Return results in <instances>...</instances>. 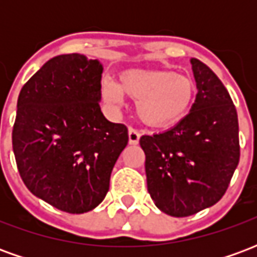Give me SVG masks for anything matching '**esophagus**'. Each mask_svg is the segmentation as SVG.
<instances>
[{
    "mask_svg": "<svg viewBox=\"0 0 257 257\" xmlns=\"http://www.w3.org/2000/svg\"><path fill=\"white\" fill-rule=\"evenodd\" d=\"M128 140H129V145H138L140 140L139 131H136V129H134V128H129Z\"/></svg>",
    "mask_w": 257,
    "mask_h": 257,
    "instance_id": "obj_1",
    "label": "esophagus"
}]
</instances>
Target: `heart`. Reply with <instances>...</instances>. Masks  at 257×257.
<instances>
[{"label": "heart", "mask_w": 257, "mask_h": 257, "mask_svg": "<svg viewBox=\"0 0 257 257\" xmlns=\"http://www.w3.org/2000/svg\"><path fill=\"white\" fill-rule=\"evenodd\" d=\"M100 93L108 106L118 108L122 95L136 101V114L149 126L167 128L182 121L195 101L197 84L190 75L167 68H129L117 84L101 82Z\"/></svg>", "instance_id": "obj_1"}]
</instances>
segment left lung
Returning a JSON list of instances; mask_svg holds the SVG:
<instances>
[{"mask_svg": "<svg viewBox=\"0 0 257 257\" xmlns=\"http://www.w3.org/2000/svg\"><path fill=\"white\" fill-rule=\"evenodd\" d=\"M197 84L190 112L165 132L145 135L147 190L164 213L186 217L215 205L239 161L237 110L212 70L190 59Z\"/></svg>", "mask_w": 257, "mask_h": 257, "instance_id": "1", "label": "left lung"}]
</instances>
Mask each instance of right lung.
Segmentation results:
<instances>
[{"label": "right lung", "mask_w": 257, "mask_h": 257, "mask_svg": "<svg viewBox=\"0 0 257 257\" xmlns=\"http://www.w3.org/2000/svg\"><path fill=\"white\" fill-rule=\"evenodd\" d=\"M103 64L79 53L48 60L18 99L12 132L26 187L68 213L95 209L106 197L128 129L100 110Z\"/></svg>", "instance_id": "obj_1"}]
</instances>
